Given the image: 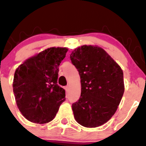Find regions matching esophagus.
I'll list each match as a JSON object with an SVG mask.
<instances>
[{"instance_id":"esophagus-1","label":"esophagus","mask_w":146,"mask_h":146,"mask_svg":"<svg viewBox=\"0 0 146 146\" xmlns=\"http://www.w3.org/2000/svg\"><path fill=\"white\" fill-rule=\"evenodd\" d=\"M64 89H65V90H66V93H68V86H65V87H64Z\"/></svg>"}]
</instances>
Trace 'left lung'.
<instances>
[{
    "mask_svg": "<svg viewBox=\"0 0 146 146\" xmlns=\"http://www.w3.org/2000/svg\"><path fill=\"white\" fill-rule=\"evenodd\" d=\"M70 58L81 79V95L72 104L75 120L86 128L104 124L115 113L124 93L123 71L98 46H80Z\"/></svg>",
    "mask_w": 146,
    "mask_h": 146,
    "instance_id": "obj_1",
    "label": "left lung"
}]
</instances>
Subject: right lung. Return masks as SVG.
Segmentation results:
<instances>
[{"label": "right lung", "mask_w": 146, "mask_h": 146, "mask_svg": "<svg viewBox=\"0 0 146 146\" xmlns=\"http://www.w3.org/2000/svg\"><path fill=\"white\" fill-rule=\"evenodd\" d=\"M67 51L48 48L16 68L13 90L18 109L29 121L41 124L52 121L65 100V90L57 83L59 66Z\"/></svg>", "instance_id": "add662e5"}]
</instances>
